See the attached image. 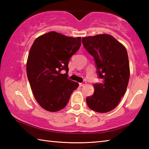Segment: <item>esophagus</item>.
<instances>
[{"label":"esophagus","instance_id":"esophagus-1","mask_svg":"<svg viewBox=\"0 0 149 149\" xmlns=\"http://www.w3.org/2000/svg\"><path fill=\"white\" fill-rule=\"evenodd\" d=\"M85 84H86V83L85 82H82V83H79V86L80 87H83L84 86V85H85Z\"/></svg>","mask_w":149,"mask_h":149}]
</instances>
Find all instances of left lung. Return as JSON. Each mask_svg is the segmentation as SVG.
Instances as JSON below:
<instances>
[{
  "label": "left lung",
  "instance_id": "left-lung-1",
  "mask_svg": "<svg viewBox=\"0 0 149 149\" xmlns=\"http://www.w3.org/2000/svg\"><path fill=\"white\" fill-rule=\"evenodd\" d=\"M82 43L94 57L101 83L94 84L95 93L86 102L95 112H110L119 104L130 79V70L127 50L114 37L100 34L82 38Z\"/></svg>",
  "mask_w": 149,
  "mask_h": 149
}]
</instances>
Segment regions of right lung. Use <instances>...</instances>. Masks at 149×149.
<instances>
[{
	"label": "right lung",
	"instance_id": "obj_1",
	"mask_svg": "<svg viewBox=\"0 0 149 149\" xmlns=\"http://www.w3.org/2000/svg\"><path fill=\"white\" fill-rule=\"evenodd\" d=\"M81 37H67L55 31L35 40L27 58L26 70L35 99L49 112L64 108L79 84L68 79L70 58L81 46Z\"/></svg>",
	"mask_w": 149,
	"mask_h": 149
}]
</instances>
